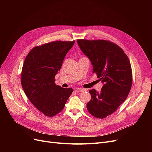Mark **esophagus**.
I'll return each instance as SVG.
<instances>
[{
  "label": "esophagus",
  "mask_w": 152,
  "mask_h": 152,
  "mask_svg": "<svg viewBox=\"0 0 152 152\" xmlns=\"http://www.w3.org/2000/svg\"><path fill=\"white\" fill-rule=\"evenodd\" d=\"M86 91V89H84L83 88H77L75 89V92L78 93V92H84Z\"/></svg>",
  "instance_id": "esophagus-1"
}]
</instances>
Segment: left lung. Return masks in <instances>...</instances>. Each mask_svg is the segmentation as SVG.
<instances>
[{"label":"left lung","mask_w":152,"mask_h":152,"mask_svg":"<svg viewBox=\"0 0 152 152\" xmlns=\"http://www.w3.org/2000/svg\"><path fill=\"white\" fill-rule=\"evenodd\" d=\"M83 52L93 66V73L104 84L100 92L89 91L87 109L94 117L105 118L113 113L127 97L132 83L130 61L121 48L106 40L77 39Z\"/></svg>","instance_id":"1"}]
</instances>
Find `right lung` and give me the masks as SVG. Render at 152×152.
<instances>
[{"instance_id": "add662e5", "label": "right lung", "mask_w": 152, "mask_h": 152, "mask_svg": "<svg viewBox=\"0 0 152 152\" xmlns=\"http://www.w3.org/2000/svg\"><path fill=\"white\" fill-rule=\"evenodd\" d=\"M75 41H56L36 46L27 55L21 73V83L29 101L47 116L63 109L73 90L55 83L66 53Z\"/></svg>"}]
</instances>
